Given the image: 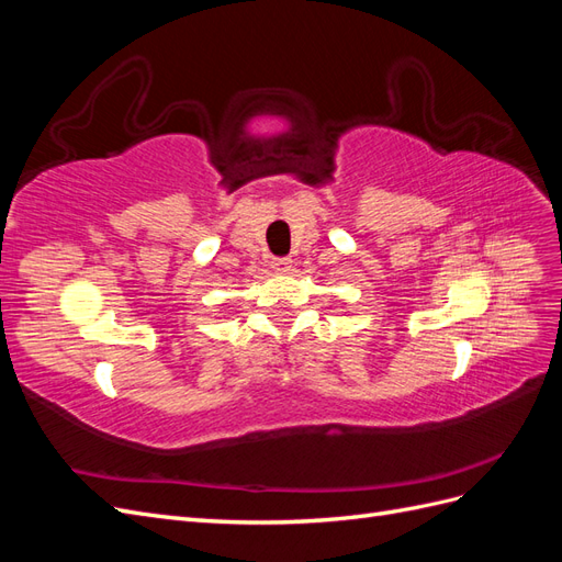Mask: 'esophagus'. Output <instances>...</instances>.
Masks as SVG:
<instances>
[{"label":"esophagus","instance_id":"34e87169","mask_svg":"<svg viewBox=\"0 0 562 562\" xmlns=\"http://www.w3.org/2000/svg\"><path fill=\"white\" fill-rule=\"evenodd\" d=\"M271 267L279 269V271H288L293 267V260L291 258H274V260H271Z\"/></svg>","mask_w":562,"mask_h":562}]
</instances>
